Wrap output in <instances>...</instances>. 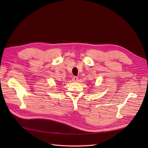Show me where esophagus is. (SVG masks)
I'll return each instance as SVG.
<instances>
[{"instance_id":"esophagus-1","label":"esophagus","mask_w":148,"mask_h":148,"mask_svg":"<svg viewBox=\"0 0 148 148\" xmlns=\"http://www.w3.org/2000/svg\"><path fill=\"white\" fill-rule=\"evenodd\" d=\"M72 80L74 82H77L78 81V78L77 77H73L72 78Z\"/></svg>"}]
</instances>
